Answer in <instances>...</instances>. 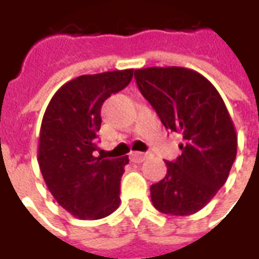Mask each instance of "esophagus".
Returning <instances> with one entry per match:
<instances>
[{
  "mask_svg": "<svg viewBox=\"0 0 259 259\" xmlns=\"http://www.w3.org/2000/svg\"><path fill=\"white\" fill-rule=\"evenodd\" d=\"M147 157H148V155L144 154V152H132V154H130V161H132V162L140 163L143 162Z\"/></svg>",
  "mask_w": 259,
  "mask_h": 259,
  "instance_id": "esophagus-1",
  "label": "esophagus"
}]
</instances>
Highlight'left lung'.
Returning <instances> with one entry per match:
<instances>
[{
    "label": "left lung",
    "instance_id": "1",
    "mask_svg": "<svg viewBox=\"0 0 259 259\" xmlns=\"http://www.w3.org/2000/svg\"><path fill=\"white\" fill-rule=\"evenodd\" d=\"M139 90L166 129L183 136L182 155L166 161V175L151 186L158 211L195 213L225 185L237 154V135L222 97L211 81L180 66L136 69Z\"/></svg>",
    "mask_w": 259,
    "mask_h": 259
}]
</instances>
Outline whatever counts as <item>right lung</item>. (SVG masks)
Here are the masks:
<instances>
[{"mask_svg":"<svg viewBox=\"0 0 259 259\" xmlns=\"http://www.w3.org/2000/svg\"><path fill=\"white\" fill-rule=\"evenodd\" d=\"M133 69L83 74L59 89L42 116L38 165L44 182L64 209L79 219H101L116 211L120 178L129 157H96L101 107L123 90Z\"/></svg>","mask_w":259,"mask_h":259,"instance_id":"1","label":"right lung"}]
</instances>
